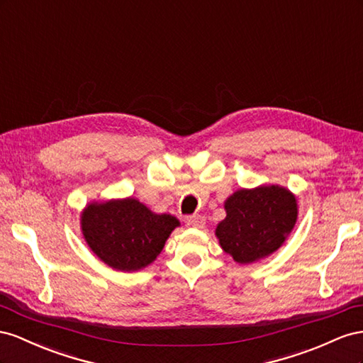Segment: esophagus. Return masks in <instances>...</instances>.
Instances as JSON below:
<instances>
[{
    "label": "esophagus",
    "mask_w": 363,
    "mask_h": 363,
    "mask_svg": "<svg viewBox=\"0 0 363 363\" xmlns=\"http://www.w3.org/2000/svg\"><path fill=\"white\" fill-rule=\"evenodd\" d=\"M187 225L194 228H202L205 225V217L201 214H193L187 217Z\"/></svg>",
    "instance_id": "esophagus-1"
}]
</instances>
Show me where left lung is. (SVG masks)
I'll return each instance as SVG.
<instances>
[{"mask_svg": "<svg viewBox=\"0 0 363 363\" xmlns=\"http://www.w3.org/2000/svg\"><path fill=\"white\" fill-rule=\"evenodd\" d=\"M216 235L237 263H252L277 251L296 222L295 196L278 185L239 190L225 202Z\"/></svg>", "mask_w": 363, "mask_h": 363, "instance_id": "8db88e82", "label": "left lung"}]
</instances>
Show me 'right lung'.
Listing matches in <instances>:
<instances>
[{
	"instance_id": "1",
	"label": "right lung",
	"mask_w": 363,
	"mask_h": 363,
	"mask_svg": "<svg viewBox=\"0 0 363 363\" xmlns=\"http://www.w3.org/2000/svg\"><path fill=\"white\" fill-rule=\"evenodd\" d=\"M178 225L176 217L155 214L130 198L91 203L82 214V231L92 252L124 272L152 263Z\"/></svg>"
}]
</instances>
